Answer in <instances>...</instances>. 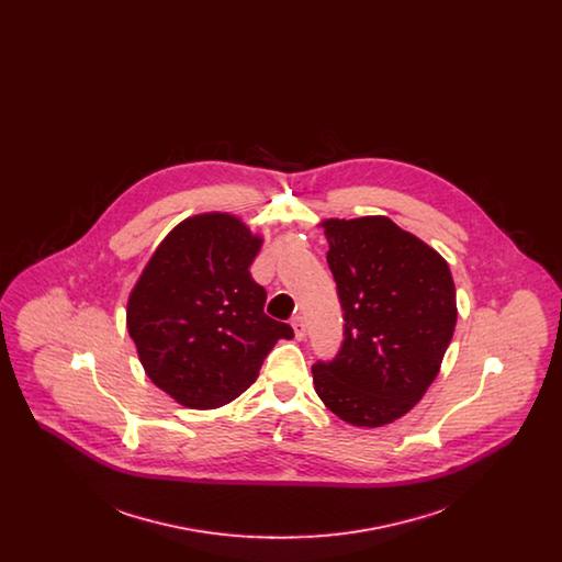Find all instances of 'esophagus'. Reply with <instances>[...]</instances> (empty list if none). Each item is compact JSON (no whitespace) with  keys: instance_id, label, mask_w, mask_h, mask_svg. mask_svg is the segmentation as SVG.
Here are the masks:
<instances>
[{"instance_id":"34e87169","label":"esophagus","mask_w":562,"mask_h":562,"mask_svg":"<svg viewBox=\"0 0 562 562\" xmlns=\"http://www.w3.org/2000/svg\"><path fill=\"white\" fill-rule=\"evenodd\" d=\"M291 324H293L294 337H296V339H305L307 328H305V321H303V316H294Z\"/></svg>"}]
</instances>
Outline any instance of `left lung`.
<instances>
[{
	"label": "left lung",
	"mask_w": 562,
	"mask_h": 562,
	"mask_svg": "<svg viewBox=\"0 0 562 562\" xmlns=\"http://www.w3.org/2000/svg\"><path fill=\"white\" fill-rule=\"evenodd\" d=\"M326 261L344 310V344L312 367L321 401L379 428L408 413L436 379L457 305L447 261L387 216L324 221Z\"/></svg>",
	"instance_id": "1"
}]
</instances>
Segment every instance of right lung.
<instances>
[{
  "instance_id": "obj_1",
  "label": "right lung",
  "mask_w": 562,
  "mask_h": 562,
  "mask_svg": "<svg viewBox=\"0 0 562 562\" xmlns=\"http://www.w3.org/2000/svg\"><path fill=\"white\" fill-rule=\"evenodd\" d=\"M261 238L232 214L177 225L128 299V333L149 379L189 408H214L248 390L291 324L263 312L250 276Z\"/></svg>"
}]
</instances>
